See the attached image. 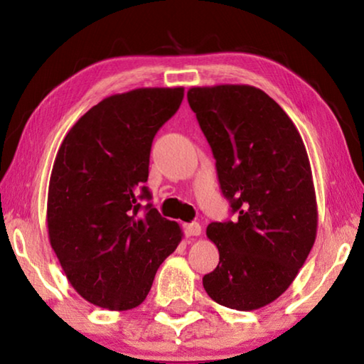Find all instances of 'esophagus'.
<instances>
[{"label":"esophagus","mask_w":364,"mask_h":364,"mask_svg":"<svg viewBox=\"0 0 364 364\" xmlns=\"http://www.w3.org/2000/svg\"><path fill=\"white\" fill-rule=\"evenodd\" d=\"M202 231V228L199 223H186L184 225V234H186L188 237H193V236H199Z\"/></svg>","instance_id":"34e87169"}]
</instances>
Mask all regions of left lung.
<instances>
[{"mask_svg":"<svg viewBox=\"0 0 364 364\" xmlns=\"http://www.w3.org/2000/svg\"><path fill=\"white\" fill-rule=\"evenodd\" d=\"M236 221L210 223L218 267L202 279L217 304L250 311L287 291L315 244L316 194L310 160L294 122L250 85L188 91Z\"/></svg>","mask_w":364,"mask_h":364,"instance_id":"1","label":"left lung"}]
</instances>
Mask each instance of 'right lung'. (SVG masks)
<instances>
[{"mask_svg": "<svg viewBox=\"0 0 364 364\" xmlns=\"http://www.w3.org/2000/svg\"><path fill=\"white\" fill-rule=\"evenodd\" d=\"M184 88H138L91 107L60 144L48 189V234L67 279L85 300L125 311L149 294L181 242L144 186L152 139L180 109Z\"/></svg>", "mask_w": 364, "mask_h": 364, "instance_id": "1", "label": "right lung"}]
</instances>
